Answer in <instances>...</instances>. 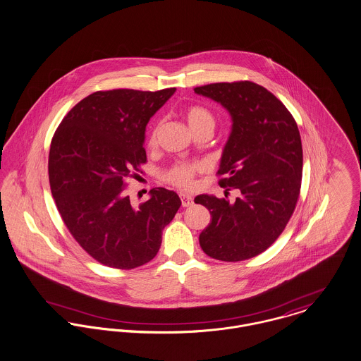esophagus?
I'll return each mask as SVG.
<instances>
[{"mask_svg":"<svg viewBox=\"0 0 361 361\" xmlns=\"http://www.w3.org/2000/svg\"><path fill=\"white\" fill-rule=\"evenodd\" d=\"M180 199H181L183 207H190V206L194 204V199L190 195L180 194Z\"/></svg>","mask_w":361,"mask_h":361,"instance_id":"1","label":"esophagus"}]
</instances>
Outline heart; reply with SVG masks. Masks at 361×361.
Here are the masks:
<instances>
[{
	"instance_id": "obj_1",
	"label": "heart",
	"mask_w": 361,
	"mask_h": 361,
	"mask_svg": "<svg viewBox=\"0 0 361 361\" xmlns=\"http://www.w3.org/2000/svg\"><path fill=\"white\" fill-rule=\"evenodd\" d=\"M185 119L192 132L202 128H214V116L210 110L202 106H190L185 109ZM159 125H154L148 135V144L154 145L158 139ZM204 170L199 162H177L164 173V181L180 190H191L194 187L195 177Z\"/></svg>"
}]
</instances>
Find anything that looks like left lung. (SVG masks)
Returning <instances> with one entry per match:
<instances>
[{"instance_id": "left-lung-1", "label": "left lung", "mask_w": 361, "mask_h": 361, "mask_svg": "<svg viewBox=\"0 0 361 361\" xmlns=\"http://www.w3.org/2000/svg\"><path fill=\"white\" fill-rule=\"evenodd\" d=\"M194 90L221 103L232 116L217 176L226 192H239L233 203L226 195L195 197L212 216L199 243L214 259H249L275 243L295 210L304 161L300 130L291 112L258 83H209Z\"/></svg>"}]
</instances>
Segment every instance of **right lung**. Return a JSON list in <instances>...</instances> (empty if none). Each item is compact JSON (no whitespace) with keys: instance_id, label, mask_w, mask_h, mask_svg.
I'll use <instances>...</instances> for the list:
<instances>
[{"instance_id":"1","label":"right lung","mask_w":361,"mask_h":361,"mask_svg":"<svg viewBox=\"0 0 361 361\" xmlns=\"http://www.w3.org/2000/svg\"><path fill=\"white\" fill-rule=\"evenodd\" d=\"M174 92L99 90L56 129L48 161L56 207L78 245L106 267L133 269L149 262L181 206L166 188L151 190V199L140 204L126 194V178L147 162L145 126Z\"/></svg>"}]
</instances>
